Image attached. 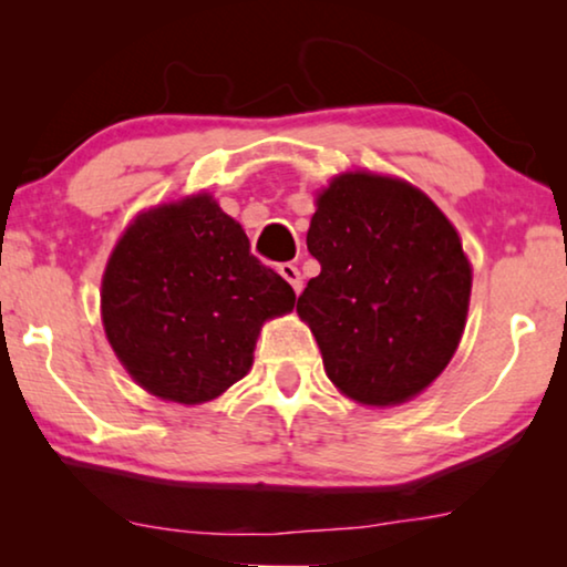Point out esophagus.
<instances>
[{
	"instance_id": "obj_1",
	"label": "esophagus",
	"mask_w": 567,
	"mask_h": 567,
	"mask_svg": "<svg viewBox=\"0 0 567 567\" xmlns=\"http://www.w3.org/2000/svg\"><path fill=\"white\" fill-rule=\"evenodd\" d=\"M278 274H281L286 281H289V286H291L293 291H297V293L301 291V274H299V268L293 266V262H284V266L278 268Z\"/></svg>"
}]
</instances>
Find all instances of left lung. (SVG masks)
<instances>
[{"mask_svg": "<svg viewBox=\"0 0 567 567\" xmlns=\"http://www.w3.org/2000/svg\"><path fill=\"white\" fill-rule=\"evenodd\" d=\"M320 276L297 312L330 382L363 405L425 390L460 346L472 270L460 235L410 183L348 173L317 198L307 231Z\"/></svg>", "mask_w": 567, "mask_h": 567, "instance_id": "left-lung-1", "label": "left lung"}]
</instances>
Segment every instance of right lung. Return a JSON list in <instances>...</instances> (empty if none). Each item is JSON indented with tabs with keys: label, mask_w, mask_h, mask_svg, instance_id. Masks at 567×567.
Listing matches in <instances>:
<instances>
[{
	"label": "right lung",
	"mask_w": 567,
	"mask_h": 567,
	"mask_svg": "<svg viewBox=\"0 0 567 567\" xmlns=\"http://www.w3.org/2000/svg\"><path fill=\"white\" fill-rule=\"evenodd\" d=\"M297 293L250 252L243 227L212 196L152 208L115 245L103 276V324L146 392L196 405L252 367L268 317Z\"/></svg>",
	"instance_id": "1"
}]
</instances>
